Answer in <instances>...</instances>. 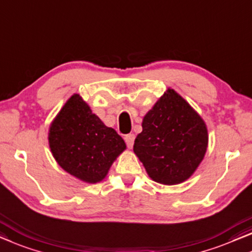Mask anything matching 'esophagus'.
I'll use <instances>...</instances> for the list:
<instances>
[{
    "label": "esophagus",
    "mask_w": 252,
    "mask_h": 252,
    "mask_svg": "<svg viewBox=\"0 0 252 252\" xmlns=\"http://www.w3.org/2000/svg\"><path fill=\"white\" fill-rule=\"evenodd\" d=\"M134 140H135V135L134 134H127L125 136V142H126L127 147H128L129 149L133 147Z\"/></svg>",
    "instance_id": "1"
}]
</instances>
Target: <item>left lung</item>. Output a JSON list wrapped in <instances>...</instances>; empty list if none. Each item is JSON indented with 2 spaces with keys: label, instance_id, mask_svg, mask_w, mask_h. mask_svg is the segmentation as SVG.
<instances>
[{
  "label": "left lung",
  "instance_id": "8db88e82",
  "mask_svg": "<svg viewBox=\"0 0 252 252\" xmlns=\"http://www.w3.org/2000/svg\"><path fill=\"white\" fill-rule=\"evenodd\" d=\"M134 153L157 183L180 184L192 176L208 148V130L200 115L168 89L144 116Z\"/></svg>",
  "mask_w": 252,
  "mask_h": 252
}]
</instances>
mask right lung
I'll list each match as a JSON object with an SVG mask.
<instances>
[{"label":"right lung","instance_id":"add662e5","mask_svg":"<svg viewBox=\"0 0 252 252\" xmlns=\"http://www.w3.org/2000/svg\"><path fill=\"white\" fill-rule=\"evenodd\" d=\"M51 152L72 176L85 183H99L126 149L122 136L94 115L78 94L65 102L49 130Z\"/></svg>","mask_w":252,"mask_h":252}]
</instances>
